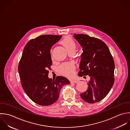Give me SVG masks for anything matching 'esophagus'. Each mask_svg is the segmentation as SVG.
I'll return each instance as SVG.
<instances>
[{"instance_id":"obj_1","label":"esophagus","mask_w":130,"mask_h":130,"mask_svg":"<svg viewBox=\"0 0 130 130\" xmlns=\"http://www.w3.org/2000/svg\"><path fill=\"white\" fill-rule=\"evenodd\" d=\"M77 81L76 80H70V83H77Z\"/></svg>"}]
</instances>
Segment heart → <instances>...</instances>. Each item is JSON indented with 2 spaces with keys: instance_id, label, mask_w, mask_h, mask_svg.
<instances>
[{
  "instance_id": "heart-1",
  "label": "heart",
  "mask_w": 130,
  "mask_h": 130,
  "mask_svg": "<svg viewBox=\"0 0 130 130\" xmlns=\"http://www.w3.org/2000/svg\"><path fill=\"white\" fill-rule=\"evenodd\" d=\"M61 43L65 47L68 52L75 50L76 44L75 41L69 36H66L60 41ZM75 66L72 63H64L59 67V72L68 77L72 76L75 70Z\"/></svg>"
}]
</instances>
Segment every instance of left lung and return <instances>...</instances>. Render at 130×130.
<instances>
[{
	"label": "left lung",
	"mask_w": 130,
	"mask_h": 130,
	"mask_svg": "<svg viewBox=\"0 0 130 130\" xmlns=\"http://www.w3.org/2000/svg\"><path fill=\"white\" fill-rule=\"evenodd\" d=\"M74 35L83 51L78 75L90 77L88 89L80 96L89 103L99 102L108 94L115 82L113 57L107 45L100 39L84 34Z\"/></svg>",
	"instance_id": "1"
}]
</instances>
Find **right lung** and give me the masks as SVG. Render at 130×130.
Masks as SVG:
<instances>
[{"label":"right lung","instance_id":"add662e5","mask_svg":"<svg viewBox=\"0 0 130 130\" xmlns=\"http://www.w3.org/2000/svg\"><path fill=\"white\" fill-rule=\"evenodd\" d=\"M61 35H42L30 39L26 44L18 65L22 87L35 103L48 106L57 101L60 90L69 80L65 77H48L52 61L50 50Z\"/></svg>","mask_w":130,"mask_h":130}]
</instances>
